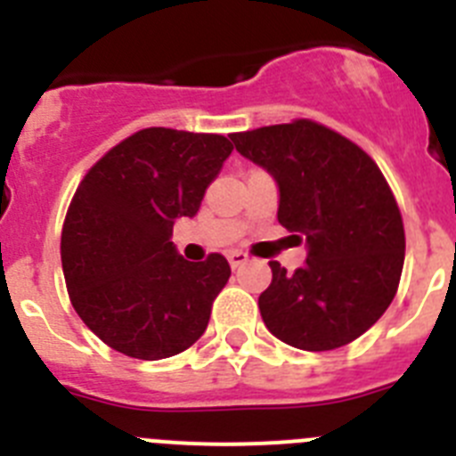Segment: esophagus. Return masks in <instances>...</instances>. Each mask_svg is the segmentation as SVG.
<instances>
[{"label":"esophagus","instance_id":"obj_1","mask_svg":"<svg viewBox=\"0 0 456 456\" xmlns=\"http://www.w3.org/2000/svg\"><path fill=\"white\" fill-rule=\"evenodd\" d=\"M228 263H231L232 269L241 267V265L248 263V256L244 251H231L228 253Z\"/></svg>","mask_w":456,"mask_h":456}]
</instances>
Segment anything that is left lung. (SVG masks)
Instances as JSON below:
<instances>
[{"label":"left lung","instance_id":"obj_1","mask_svg":"<svg viewBox=\"0 0 456 456\" xmlns=\"http://www.w3.org/2000/svg\"><path fill=\"white\" fill-rule=\"evenodd\" d=\"M231 139L276 180L278 224L308 248L294 273L269 263L272 285L257 299L265 326L304 352L349 345L384 315L404 267V224L388 183L356 143L313 120Z\"/></svg>","mask_w":456,"mask_h":456}]
</instances>
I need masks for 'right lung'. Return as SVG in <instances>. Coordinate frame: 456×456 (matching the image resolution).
Wrapping results in <instances>:
<instances>
[{"label":"right lung","mask_w":456,"mask_h":456,"mask_svg":"<svg viewBox=\"0 0 456 456\" xmlns=\"http://www.w3.org/2000/svg\"><path fill=\"white\" fill-rule=\"evenodd\" d=\"M232 152L221 134L148 127L84 175L61 232L70 301L104 345L159 361L191 347L231 278L221 253L189 263L173 224L196 216L205 189Z\"/></svg>","instance_id":"add662e5"}]
</instances>
